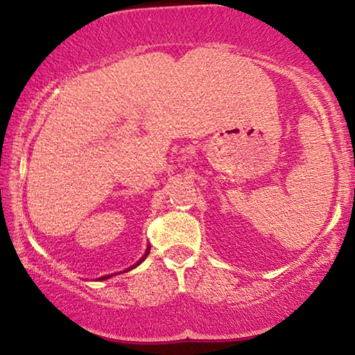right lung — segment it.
<instances>
[{"label": "right lung", "instance_id": "add662e5", "mask_svg": "<svg viewBox=\"0 0 355 355\" xmlns=\"http://www.w3.org/2000/svg\"><path fill=\"white\" fill-rule=\"evenodd\" d=\"M148 253H150V247H148V250H146V253H145V255H144V258H141V260H140L139 263H137V264H140L141 261H144V260H145V258L148 257ZM137 264H135V266H137ZM135 266H134V268H135ZM108 277H110V276H103L102 279H108Z\"/></svg>", "mask_w": 355, "mask_h": 355}]
</instances>
